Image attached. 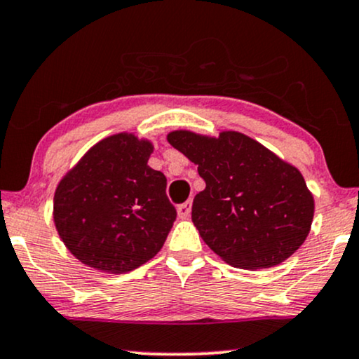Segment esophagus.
<instances>
[{
  "mask_svg": "<svg viewBox=\"0 0 359 359\" xmlns=\"http://www.w3.org/2000/svg\"><path fill=\"white\" fill-rule=\"evenodd\" d=\"M191 204H193L191 199H188V201L183 203V204H180V206H178V216L180 217H188L189 216V214H191Z\"/></svg>",
  "mask_w": 359,
  "mask_h": 359,
  "instance_id": "esophagus-1",
  "label": "esophagus"
}]
</instances>
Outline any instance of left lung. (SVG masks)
<instances>
[{"instance_id":"obj_1","label":"left lung","mask_w":359,"mask_h":359,"mask_svg":"<svg viewBox=\"0 0 359 359\" xmlns=\"http://www.w3.org/2000/svg\"><path fill=\"white\" fill-rule=\"evenodd\" d=\"M171 147L198 165L206 183L194 196V226L222 260L239 269H267L304 244L313 219V196L304 176L239 132L209 138L186 130Z\"/></svg>"}]
</instances>
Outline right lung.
Returning <instances> with one entry per match:
<instances>
[{"instance_id": "1", "label": "right lung", "mask_w": 359, "mask_h": 359, "mask_svg": "<svg viewBox=\"0 0 359 359\" xmlns=\"http://www.w3.org/2000/svg\"><path fill=\"white\" fill-rule=\"evenodd\" d=\"M153 147L118 133L97 143L60 181L54 222L88 267L125 273L155 257L176 219L166 178L147 165Z\"/></svg>"}]
</instances>
